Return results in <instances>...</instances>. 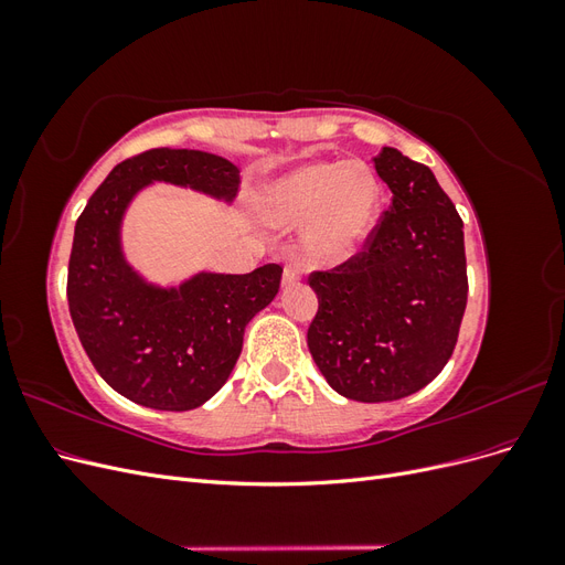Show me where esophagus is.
<instances>
[{
    "label": "esophagus",
    "instance_id": "obj_1",
    "mask_svg": "<svg viewBox=\"0 0 565 565\" xmlns=\"http://www.w3.org/2000/svg\"><path fill=\"white\" fill-rule=\"evenodd\" d=\"M301 278V268L297 264H287L282 270V287L295 285Z\"/></svg>",
    "mask_w": 565,
    "mask_h": 565
}]
</instances>
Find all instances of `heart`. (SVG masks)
Listing matches in <instances>:
<instances>
[{
    "label": "heart",
    "mask_w": 565,
    "mask_h": 565,
    "mask_svg": "<svg viewBox=\"0 0 565 565\" xmlns=\"http://www.w3.org/2000/svg\"><path fill=\"white\" fill-rule=\"evenodd\" d=\"M384 188L361 160L311 162L264 181L254 212L273 228L306 221L301 247L316 262H347L370 241L382 216Z\"/></svg>",
    "instance_id": "b5f03b06"
}]
</instances>
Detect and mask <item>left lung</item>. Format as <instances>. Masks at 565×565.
Instances as JSON below:
<instances>
[{"mask_svg": "<svg viewBox=\"0 0 565 565\" xmlns=\"http://www.w3.org/2000/svg\"><path fill=\"white\" fill-rule=\"evenodd\" d=\"M391 207L361 254L311 273L309 351L344 398L384 403L429 384L450 361L467 309L465 224L429 167L382 148Z\"/></svg>", "mask_w": 565, "mask_h": 565, "instance_id": "left-lung-1", "label": "left lung"}]
</instances>
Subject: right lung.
Segmentation results:
<instances>
[{"instance_id":"add662e5","label":"right lung","mask_w":565,"mask_h":565,"mask_svg":"<svg viewBox=\"0 0 565 565\" xmlns=\"http://www.w3.org/2000/svg\"><path fill=\"white\" fill-rule=\"evenodd\" d=\"M152 183L233 202L241 169L204 150L156 148L119 162L75 224L67 306L96 372L152 409L200 407L226 384L249 320L276 299L282 268L243 276L198 270L179 285L150 282L122 247L129 204Z\"/></svg>"}]
</instances>
